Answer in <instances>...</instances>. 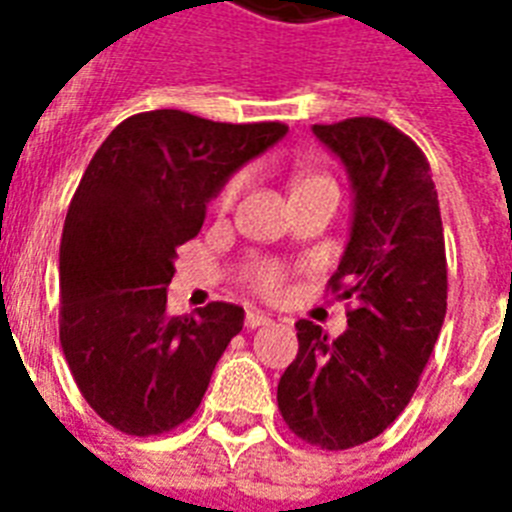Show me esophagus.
Returning <instances> with one entry per match:
<instances>
[{"instance_id":"34e87169","label":"esophagus","mask_w":512,"mask_h":512,"mask_svg":"<svg viewBox=\"0 0 512 512\" xmlns=\"http://www.w3.org/2000/svg\"><path fill=\"white\" fill-rule=\"evenodd\" d=\"M271 324V316H265L260 311H247V319H244V327L257 329V327H268Z\"/></svg>"}]
</instances>
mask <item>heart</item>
<instances>
[{
  "label": "heart",
  "mask_w": 512,
  "mask_h": 512,
  "mask_svg": "<svg viewBox=\"0 0 512 512\" xmlns=\"http://www.w3.org/2000/svg\"><path fill=\"white\" fill-rule=\"evenodd\" d=\"M319 183H332V180H327V177H300L292 193H300L305 191V188H311V185H319ZM241 188H244V175L231 177V180L223 185L220 196H217V207L231 209L233 204H236V199H239ZM244 279H247L249 287L255 289V292H260V295L276 297L281 289H284L287 271H284V265L273 263V260H255V263L247 265Z\"/></svg>",
  "instance_id": "heart-1"
}]
</instances>
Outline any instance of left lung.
<instances>
[{
  "label": "left lung",
  "mask_w": 512,
  "mask_h": 512,
  "mask_svg": "<svg viewBox=\"0 0 512 512\" xmlns=\"http://www.w3.org/2000/svg\"><path fill=\"white\" fill-rule=\"evenodd\" d=\"M348 170L353 225L332 295L353 300L332 337L300 319L297 358L279 380V412L305 444H366L412 401L446 316V247L430 164L377 116L313 124Z\"/></svg>",
  "instance_id": "obj_1"
}]
</instances>
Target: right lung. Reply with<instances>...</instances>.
Wrapping results in <instances>:
<instances>
[{"mask_svg": "<svg viewBox=\"0 0 512 512\" xmlns=\"http://www.w3.org/2000/svg\"><path fill=\"white\" fill-rule=\"evenodd\" d=\"M287 130L159 108L124 119L87 164L60 239V348L111 428L162 436L199 409L244 308L170 316L177 247L225 180Z\"/></svg>", "mask_w": 512, "mask_h": 512, "instance_id": "right-lung-1", "label": "right lung"}]
</instances>
